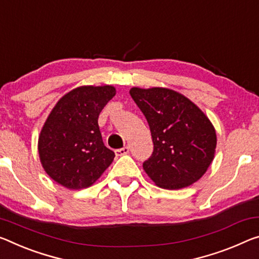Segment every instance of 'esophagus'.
Wrapping results in <instances>:
<instances>
[{
    "mask_svg": "<svg viewBox=\"0 0 259 259\" xmlns=\"http://www.w3.org/2000/svg\"><path fill=\"white\" fill-rule=\"evenodd\" d=\"M129 151H130L129 146H124V147H121V149L115 150V154H116V155H124V154H128Z\"/></svg>",
    "mask_w": 259,
    "mask_h": 259,
    "instance_id": "obj_1",
    "label": "esophagus"
}]
</instances>
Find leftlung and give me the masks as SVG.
<instances>
[{
  "label": "left lung",
  "mask_w": 259,
  "mask_h": 259,
  "mask_svg": "<svg viewBox=\"0 0 259 259\" xmlns=\"http://www.w3.org/2000/svg\"><path fill=\"white\" fill-rule=\"evenodd\" d=\"M149 123L153 152L143 162L163 189H181L199 180L211 165L215 130L197 106L173 90L133 88L129 91Z\"/></svg>",
  "instance_id": "1"
}]
</instances>
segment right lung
<instances>
[{"label":"right lung","instance_id":"obj_1","mask_svg":"<svg viewBox=\"0 0 259 259\" xmlns=\"http://www.w3.org/2000/svg\"><path fill=\"white\" fill-rule=\"evenodd\" d=\"M113 86H81L65 94L49 114L39 137V155L51 178L69 189L88 188L114 160L98 124L115 96Z\"/></svg>","mask_w":259,"mask_h":259}]
</instances>
